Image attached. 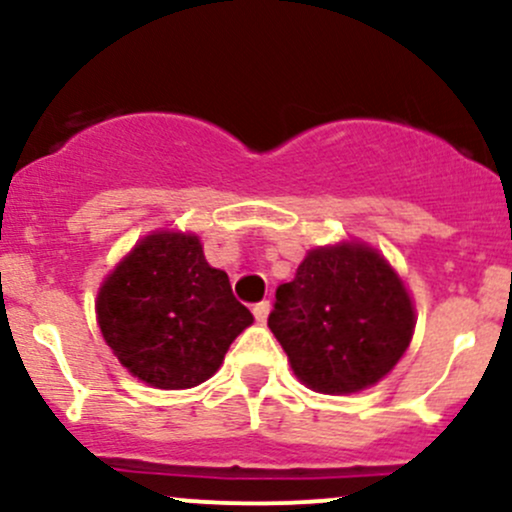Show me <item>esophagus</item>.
Instances as JSON below:
<instances>
[{"label": "esophagus", "instance_id": "34e87169", "mask_svg": "<svg viewBox=\"0 0 512 512\" xmlns=\"http://www.w3.org/2000/svg\"><path fill=\"white\" fill-rule=\"evenodd\" d=\"M269 301H260V303H255V306H252V316H255V320L257 323H265L267 320V316H269Z\"/></svg>", "mask_w": 512, "mask_h": 512}]
</instances>
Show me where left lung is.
I'll return each mask as SVG.
<instances>
[{"label":"left lung","mask_w":512,"mask_h":512,"mask_svg":"<svg viewBox=\"0 0 512 512\" xmlns=\"http://www.w3.org/2000/svg\"><path fill=\"white\" fill-rule=\"evenodd\" d=\"M269 330L291 369L320 393L376 384L413 338L411 296L384 257L364 245L318 247L277 286Z\"/></svg>","instance_id":"8db88e82"}]
</instances>
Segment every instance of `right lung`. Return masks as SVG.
I'll list each match as a JSON object with an SVG mask.
<instances>
[{"instance_id":"obj_1","label":"right lung","mask_w":512,"mask_h":512,"mask_svg":"<svg viewBox=\"0 0 512 512\" xmlns=\"http://www.w3.org/2000/svg\"><path fill=\"white\" fill-rule=\"evenodd\" d=\"M106 345L133 376L157 389H192L221 367L252 323L228 274L206 262L196 235L155 233L99 291Z\"/></svg>"}]
</instances>
